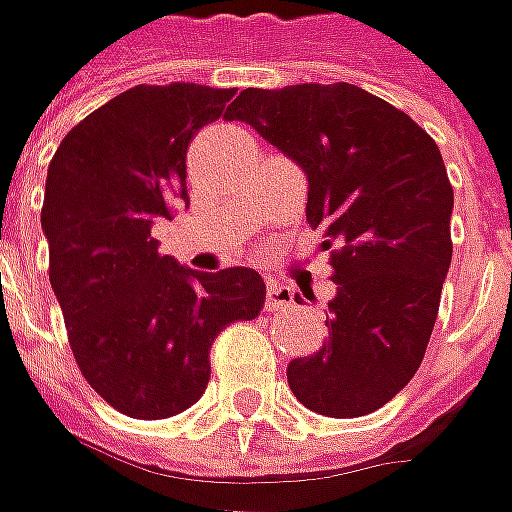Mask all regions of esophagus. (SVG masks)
<instances>
[{
  "label": "esophagus",
  "mask_w": 512,
  "mask_h": 512,
  "mask_svg": "<svg viewBox=\"0 0 512 512\" xmlns=\"http://www.w3.org/2000/svg\"><path fill=\"white\" fill-rule=\"evenodd\" d=\"M294 306V291L283 283H269L266 286V309L269 311H280V309H291Z\"/></svg>",
  "instance_id": "1"
}]
</instances>
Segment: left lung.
Segmentation results:
<instances>
[{"label":"left lung","instance_id":"1","mask_svg":"<svg viewBox=\"0 0 512 512\" xmlns=\"http://www.w3.org/2000/svg\"><path fill=\"white\" fill-rule=\"evenodd\" d=\"M309 178L306 221L331 249L328 340L289 362L309 411L374 414L411 382L450 269L453 186L411 115L354 84L246 87L229 107Z\"/></svg>","mask_w":512,"mask_h":512}]
</instances>
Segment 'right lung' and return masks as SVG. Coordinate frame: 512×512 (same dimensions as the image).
<instances>
[{
  "instance_id": "1",
  "label": "right lung",
  "mask_w": 512,
  "mask_h": 512,
  "mask_svg": "<svg viewBox=\"0 0 512 512\" xmlns=\"http://www.w3.org/2000/svg\"><path fill=\"white\" fill-rule=\"evenodd\" d=\"M232 96L138 84L79 121L47 167L42 229L67 340L90 388L133 419L195 405L215 337L266 300L255 269L192 272L152 238V223L186 201L189 141Z\"/></svg>"
}]
</instances>
